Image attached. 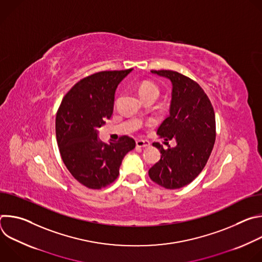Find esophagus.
<instances>
[{
  "label": "esophagus",
  "mask_w": 262,
  "mask_h": 262,
  "mask_svg": "<svg viewBox=\"0 0 262 262\" xmlns=\"http://www.w3.org/2000/svg\"><path fill=\"white\" fill-rule=\"evenodd\" d=\"M136 145H137V147H148L149 145H150V143L146 140H137Z\"/></svg>",
  "instance_id": "34e87169"
}]
</instances>
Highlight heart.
<instances>
[{
	"mask_svg": "<svg viewBox=\"0 0 262 262\" xmlns=\"http://www.w3.org/2000/svg\"><path fill=\"white\" fill-rule=\"evenodd\" d=\"M140 95L142 96V98L143 97H145V96H147V95H151V94H156V95H158L159 96V94H160V89H159V87L156 85V84H154V83H151V82H143L142 84H141V86H140Z\"/></svg>",
	"mask_w": 262,
	"mask_h": 262,
	"instance_id": "obj_1",
	"label": "heart"
}]
</instances>
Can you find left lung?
Here are the masks:
<instances>
[{
  "label": "left lung",
  "instance_id": "obj_1",
  "mask_svg": "<svg viewBox=\"0 0 262 262\" xmlns=\"http://www.w3.org/2000/svg\"><path fill=\"white\" fill-rule=\"evenodd\" d=\"M172 83L170 115L158 129L166 141L174 139L175 147L164 149L161 160L148 171L152 181L175 190L191 183L205 167L215 141V118L211 102L198 83L173 70H151Z\"/></svg>",
  "mask_w": 262,
  "mask_h": 262
}]
</instances>
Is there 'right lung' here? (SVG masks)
Returning <instances> with one entry per match:
<instances>
[{
    "label": "right lung",
    "instance_id": "1",
    "mask_svg": "<svg viewBox=\"0 0 262 262\" xmlns=\"http://www.w3.org/2000/svg\"><path fill=\"white\" fill-rule=\"evenodd\" d=\"M133 70L100 71L82 79L63 97L56 116V137L63 163L88 189L114 182L125 155L136 142L128 136L101 142L98 128L113 114L115 91Z\"/></svg>",
    "mask_w": 262,
    "mask_h": 262
}]
</instances>
